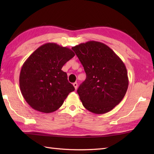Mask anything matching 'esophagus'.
Here are the masks:
<instances>
[{
  "instance_id": "1",
  "label": "esophagus",
  "mask_w": 154,
  "mask_h": 154,
  "mask_svg": "<svg viewBox=\"0 0 154 154\" xmlns=\"http://www.w3.org/2000/svg\"><path fill=\"white\" fill-rule=\"evenodd\" d=\"M73 85L74 86V87H75V89H77V87H78V84H77V83L75 82V83L73 84Z\"/></svg>"
}]
</instances>
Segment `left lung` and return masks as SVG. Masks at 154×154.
Segmentation results:
<instances>
[{
	"label": "left lung",
	"mask_w": 154,
	"mask_h": 154,
	"mask_svg": "<svg viewBox=\"0 0 154 154\" xmlns=\"http://www.w3.org/2000/svg\"><path fill=\"white\" fill-rule=\"evenodd\" d=\"M86 73L77 89L83 106L90 112L104 114L112 110L125 96L128 77L125 65L108 45L89 41L71 48Z\"/></svg>",
	"instance_id": "8db88e82"
}]
</instances>
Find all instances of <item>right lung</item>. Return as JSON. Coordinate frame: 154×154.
Instances as JSON below:
<instances>
[{"mask_svg":"<svg viewBox=\"0 0 154 154\" xmlns=\"http://www.w3.org/2000/svg\"><path fill=\"white\" fill-rule=\"evenodd\" d=\"M75 56L71 49L47 43L35 50L23 64L20 88L32 109L50 113L61 106L68 94L75 90L67 75L61 70Z\"/></svg>","mask_w":154,"mask_h":154,"instance_id":"obj_1","label":"right lung"}]
</instances>
